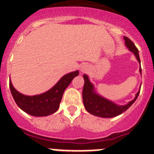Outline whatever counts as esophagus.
Wrapping results in <instances>:
<instances>
[{
	"mask_svg": "<svg viewBox=\"0 0 154 154\" xmlns=\"http://www.w3.org/2000/svg\"><path fill=\"white\" fill-rule=\"evenodd\" d=\"M88 70V67H87L86 65H83V66H82L81 68V71L82 72H85V71Z\"/></svg>",
	"mask_w": 154,
	"mask_h": 154,
	"instance_id": "1",
	"label": "esophagus"
}]
</instances>
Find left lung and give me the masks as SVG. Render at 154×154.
<instances>
[{
	"label": "left lung",
	"instance_id": "1",
	"mask_svg": "<svg viewBox=\"0 0 154 154\" xmlns=\"http://www.w3.org/2000/svg\"><path fill=\"white\" fill-rule=\"evenodd\" d=\"M124 40L125 44L127 46L128 48L136 55L138 62L140 63L138 49L134 43L130 38H128L127 37H124ZM140 72L141 73V68L140 69ZM83 77L85 80L83 90H82V99H83L84 106L89 113L96 116H99V117L111 118L122 114L131 106L133 103L136 101V99H137L140 92V90L139 91L136 95L135 99H133V101L130 102L127 105L118 106L97 95L93 91V85L89 82L88 76L84 75Z\"/></svg>",
	"mask_w": 154,
	"mask_h": 154
}]
</instances>
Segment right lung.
<instances>
[{
  "mask_svg": "<svg viewBox=\"0 0 154 154\" xmlns=\"http://www.w3.org/2000/svg\"><path fill=\"white\" fill-rule=\"evenodd\" d=\"M78 75L79 71L65 75L50 90L38 96H28L20 93L14 88L11 81L9 85L12 96L19 108L29 115L46 116L58 109L64 91Z\"/></svg>",
  "mask_w": 154,
  "mask_h": 154,
  "instance_id": "add662e5",
  "label": "right lung"
}]
</instances>
